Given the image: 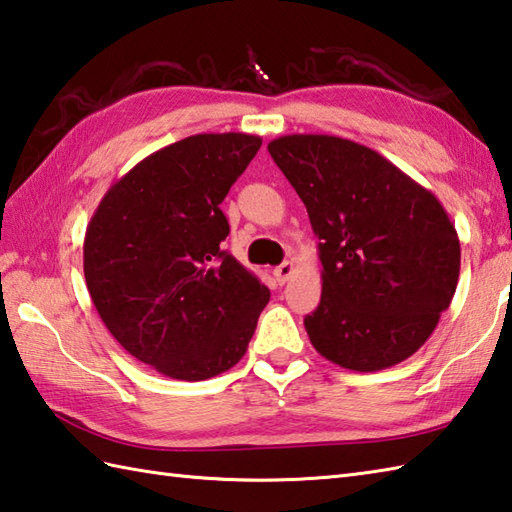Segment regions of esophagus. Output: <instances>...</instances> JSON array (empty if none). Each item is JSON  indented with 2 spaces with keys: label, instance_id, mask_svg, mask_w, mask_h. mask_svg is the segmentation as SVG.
I'll list each match as a JSON object with an SVG mask.
<instances>
[{
  "label": "esophagus",
  "instance_id": "obj_1",
  "mask_svg": "<svg viewBox=\"0 0 512 512\" xmlns=\"http://www.w3.org/2000/svg\"><path fill=\"white\" fill-rule=\"evenodd\" d=\"M292 273H295V264H292V262H284V264H279V266L273 270V275H275V279L279 281L281 286H284L286 281L292 277Z\"/></svg>",
  "mask_w": 512,
  "mask_h": 512
}]
</instances>
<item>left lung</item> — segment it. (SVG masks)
I'll return each instance as SVG.
<instances>
[{"instance_id":"obj_1","label":"left lung","mask_w":512,"mask_h":512,"mask_svg":"<svg viewBox=\"0 0 512 512\" xmlns=\"http://www.w3.org/2000/svg\"><path fill=\"white\" fill-rule=\"evenodd\" d=\"M268 151L321 239V303L303 319L314 350L354 372L418 352L460 277V239L440 200L347 138L292 134Z\"/></svg>"}]
</instances>
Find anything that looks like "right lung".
Wrapping results in <instances>:
<instances>
[{"mask_svg": "<svg viewBox=\"0 0 512 512\" xmlns=\"http://www.w3.org/2000/svg\"><path fill=\"white\" fill-rule=\"evenodd\" d=\"M262 147L195 134L114 182L85 231L83 273L99 317L140 363L206 380L242 361L270 290L222 250L220 204Z\"/></svg>", "mask_w": 512, "mask_h": 512, "instance_id": "1", "label": "right lung"}]
</instances>
